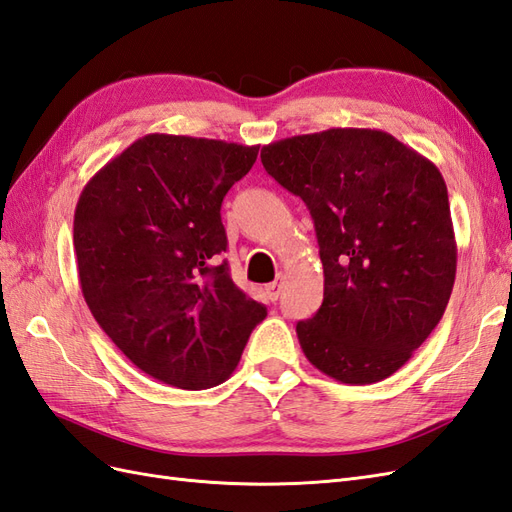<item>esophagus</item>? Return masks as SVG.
I'll use <instances>...</instances> for the list:
<instances>
[{"mask_svg": "<svg viewBox=\"0 0 512 512\" xmlns=\"http://www.w3.org/2000/svg\"><path fill=\"white\" fill-rule=\"evenodd\" d=\"M281 289H283V285L281 283H270V285H266V296L274 302V300H279V296H281Z\"/></svg>", "mask_w": 512, "mask_h": 512, "instance_id": "34e87169", "label": "esophagus"}]
</instances>
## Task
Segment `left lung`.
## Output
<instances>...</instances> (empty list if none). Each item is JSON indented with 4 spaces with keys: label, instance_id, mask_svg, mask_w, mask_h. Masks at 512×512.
Instances as JSON below:
<instances>
[{
    "label": "left lung",
    "instance_id": "1",
    "mask_svg": "<svg viewBox=\"0 0 512 512\" xmlns=\"http://www.w3.org/2000/svg\"><path fill=\"white\" fill-rule=\"evenodd\" d=\"M261 163L315 223L324 302L296 324L304 356L337 382H382L440 324L455 285L440 169L375 128L274 141Z\"/></svg>",
    "mask_w": 512,
    "mask_h": 512
}]
</instances>
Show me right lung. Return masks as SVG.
I'll list each match as a JSON object with an SVG mask.
<instances>
[{"label":"right lung","mask_w":512,"mask_h":512,"mask_svg":"<svg viewBox=\"0 0 512 512\" xmlns=\"http://www.w3.org/2000/svg\"><path fill=\"white\" fill-rule=\"evenodd\" d=\"M259 145L145 135L85 184L75 210L83 298L120 352L158 382L203 390L236 371L268 315L233 283L221 206Z\"/></svg>","instance_id":"right-lung-1"}]
</instances>
